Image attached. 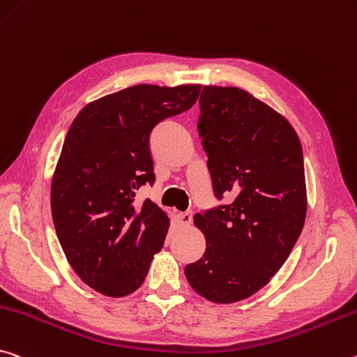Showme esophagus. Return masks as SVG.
Wrapping results in <instances>:
<instances>
[{
    "label": "esophagus",
    "instance_id": "esophagus-1",
    "mask_svg": "<svg viewBox=\"0 0 357 357\" xmlns=\"http://www.w3.org/2000/svg\"><path fill=\"white\" fill-rule=\"evenodd\" d=\"M192 216H194V214H192V211L179 213V220H181V224H184V225H190V222H192Z\"/></svg>",
    "mask_w": 357,
    "mask_h": 357
}]
</instances>
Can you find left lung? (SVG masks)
I'll return each mask as SVG.
<instances>
[{"mask_svg":"<svg viewBox=\"0 0 357 357\" xmlns=\"http://www.w3.org/2000/svg\"><path fill=\"white\" fill-rule=\"evenodd\" d=\"M197 128L214 197L227 203L194 216L206 251L184 273L202 297L234 303L262 289L301 236L302 144L284 117L238 87H203Z\"/></svg>","mask_w":357,"mask_h":357,"instance_id":"obj_1","label":"left lung"}]
</instances>
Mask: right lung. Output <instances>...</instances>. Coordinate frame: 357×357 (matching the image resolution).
Here are the masks:
<instances>
[{
	"label": "right lung",
	"mask_w": 357,
	"mask_h": 357,
	"mask_svg": "<svg viewBox=\"0 0 357 357\" xmlns=\"http://www.w3.org/2000/svg\"><path fill=\"white\" fill-rule=\"evenodd\" d=\"M200 87L123 89L82 107L68 130L50 188L55 231L79 278L105 296L137 291L162 250L168 216L135 197L155 183L151 132L190 109Z\"/></svg>",
	"instance_id": "1"
}]
</instances>
